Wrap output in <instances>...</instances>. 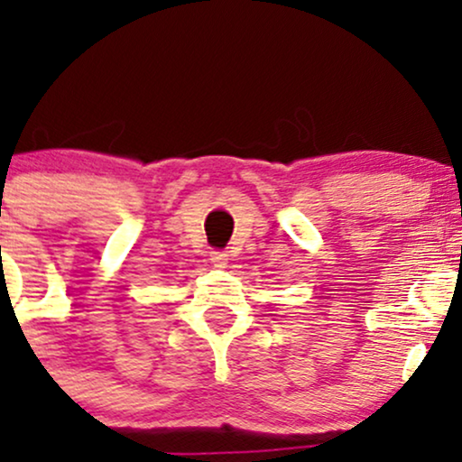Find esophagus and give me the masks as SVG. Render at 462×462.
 Masks as SVG:
<instances>
[{
    "label": "esophagus",
    "instance_id": "34e87169",
    "mask_svg": "<svg viewBox=\"0 0 462 462\" xmlns=\"http://www.w3.org/2000/svg\"><path fill=\"white\" fill-rule=\"evenodd\" d=\"M210 263H213L217 269H224L227 264V254L226 252H213V254H210Z\"/></svg>",
    "mask_w": 462,
    "mask_h": 462
}]
</instances>
